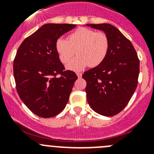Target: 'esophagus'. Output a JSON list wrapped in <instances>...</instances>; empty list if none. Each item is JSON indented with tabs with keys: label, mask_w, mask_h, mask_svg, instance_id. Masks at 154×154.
<instances>
[{
	"label": "esophagus",
	"mask_w": 154,
	"mask_h": 154,
	"mask_svg": "<svg viewBox=\"0 0 154 154\" xmlns=\"http://www.w3.org/2000/svg\"><path fill=\"white\" fill-rule=\"evenodd\" d=\"M76 75H77V76H78L79 78H81L82 75V74L81 72H77L76 73Z\"/></svg>",
	"instance_id": "obj_1"
}]
</instances>
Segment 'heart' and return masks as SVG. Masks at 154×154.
Instances as JSON below:
<instances>
[{"instance_id": "obj_1", "label": "heart", "mask_w": 154, "mask_h": 154, "mask_svg": "<svg viewBox=\"0 0 154 154\" xmlns=\"http://www.w3.org/2000/svg\"><path fill=\"white\" fill-rule=\"evenodd\" d=\"M108 37L102 31L95 32L86 28H79L68 36V40L59 38L55 50L63 64L69 62L74 55L78 56L67 65L70 70L79 71L89 65L96 67L106 58L109 51Z\"/></svg>"}]
</instances>
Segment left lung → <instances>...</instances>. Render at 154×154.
<instances>
[{"instance_id": "1", "label": "left lung", "mask_w": 154, "mask_h": 154, "mask_svg": "<svg viewBox=\"0 0 154 154\" xmlns=\"http://www.w3.org/2000/svg\"><path fill=\"white\" fill-rule=\"evenodd\" d=\"M86 25L104 31L109 43L105 60L82 75L87 101L96 112L112 116L126 106L137 89L140 61L131 42L113 25Z\"/></svg>"}]
</instances>
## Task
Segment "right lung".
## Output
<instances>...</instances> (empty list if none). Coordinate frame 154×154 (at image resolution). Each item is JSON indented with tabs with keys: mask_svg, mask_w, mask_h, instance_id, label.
I'll return each instance as SVG.
<instances>
[{
	"mask_svg": "<svg viewBox=\"0 0 154 154\" xmlns=\"http://www.w3.org/2000/svg\"><path fill=\"white\" fill-rule=\"evenodd\" d=\"M70 24H46L24 39L14 61V77L19 96L35 115L50 118L65 107L75 80L65 70L55 42L75 27Z\"/></svg>",
	"mask_w": 154,
	"mask_h": 154,
	"instance_id": "add662e5",
	"label": "right lung"
}]
</instances>
